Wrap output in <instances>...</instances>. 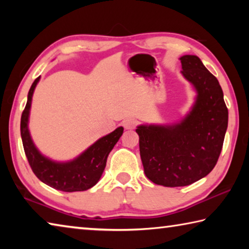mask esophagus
<instances>
[{
	"instance_id": "obj_1",
	"label": "esophagus",
	"mask_w": 249,
	"mask_h": 249,
	"mask_svg": "<svg viewBox=\"0 0 249 249\" xmlns=\"http://www.w3.org/2000/svg\"><path fill=\"white\" fill-rule=\"evenodd\" d=\"M122 124H123L125 129H133L137 124V121L134 117H128V119H125Z\"/></svg>"
}]
</instances>
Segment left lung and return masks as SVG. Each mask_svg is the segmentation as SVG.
I'll list each match as a JSON object with an SVG mask.
<instances>
[{
  "instance_id": "left-lung-1",
  "label": "left lung",
  "mask_w": 249,
  "mask_h": 249,
  "mask_svg": "<svg viewBox=\"0 0 249 249\" xmlns=\"http://www.w3.org/2000/svg\"><path fill=\"white\" fill-rule=\"evenodd\" d=\"M183 77L196 91L191 111L178 124L140 125V151L147 178L163 187H184L215 167L224 142L229 111L217 79L199 57L180 58Z\"/></svg>"
}]
</instances>
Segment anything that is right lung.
<instances>
[{"instance_id":"add662e5","label":"right lung","mask_w":249,"mask_h":249,"mask_svg":"<svg viewBox=\"0 0 249 249\" xmlns=\"http://www.w3.org/2000/svg\"><path fill=\"white\" fill-rule=\"evenodd\" d=\"M40 77L33 82L28 92L27 103L20 119V136L32 170L40 181L56 190L65 192L86 191L96 184L107 166V159L113 147L123 134V127L107 135L71 161L57 162L41 155L32 141L28 130L29 109L34 90Z\"/></svg>"}]
</instances>
